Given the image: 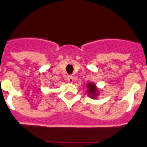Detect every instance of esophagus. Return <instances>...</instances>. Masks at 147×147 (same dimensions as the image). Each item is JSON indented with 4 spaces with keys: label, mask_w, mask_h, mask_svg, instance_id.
Instances as JSON below:
<instances>
[{
    "label": "esophagus",
    "mask_w": 147,
    "mask_h": 147,
    "mask_svg": "<svg viewBox=\"0 0 147 147\" xmlns=\"http://www.w3.org/2000/svg\"><path fill=\"white\" fill-rule=\"evenodd\" d=\"M67 81L69 83H72L74 81V76L73 75H69L67 78Z\"/></svg>",
    "instance_id": "1"
}]
</instances>
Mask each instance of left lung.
<instances>
[{
  "label": "left lung",
  "mask_w": 147,
  "mask_h": 147,
  "mask_svg": "<svg viewBox=\"0 0 147 147\" xmlns=\"http://www.w3.org/2000/svg\"><path fill=\"white\" fill-rule=\"evenodd\" d=\"M87 87L89 88V89H88V92H89V94H92V96L91 98H94L96 97L97 94H98V91L96 90V89H95V85H94V84H89L87 85Z\"/></svg>",
  "instance_id": "obj_1"
}]
</instances>
